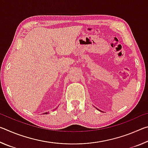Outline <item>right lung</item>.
Returning a JSON list of instances; mask_svg holds the SVG:
<instances>
[{
    "mask_svg": "<svg viewBox=\"0 0 148 148\" xmlns=\"http://www.w3.org/2000/svg\"><path fill=\"white\" fill-rule=\"evenodd\" d=\"M44 114H47V112H45Z\"/></svg>",
    "mask_w": 148,
    "mask_h": 148,
    "instance_id": "add662e5",
    "label": "right lung"
}]
</instances>
